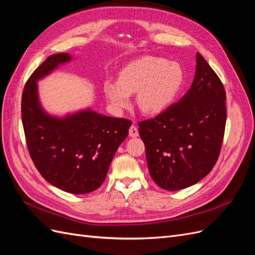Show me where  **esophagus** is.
<instances>
[{
    "label": "esophagus",
    "mask_w": 255,
    "mask_h": 255,
    "mask_svg": "<svg viewBox=\"0 0 255 255\" xmlns=\"http://www.w3.org/2000/svg\"><path fill=\"white\" fill-rule=\"evenodd\" d=\"M128 134H129V136L130 137H137L138 135H139V133H138V128L135 127V126H132L129 128V129H128Z\"/></svg>",
    "instance_id": "1"
}]
</instances>
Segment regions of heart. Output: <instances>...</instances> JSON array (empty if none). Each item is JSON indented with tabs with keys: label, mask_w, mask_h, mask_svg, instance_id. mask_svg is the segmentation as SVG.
Instances as JSON below:
<instances>
[{
	"label": "heart",
	"mask_w": 255,
	"mask_h": 255,
	"mask_svg": "<svg viewBox=\"0 0 255 255\" xmlns=\"http://www.w3.org/2000/svg\"><path fill=\"white\" fill-rule=\"evenodd\" d=\"M184 82L182 67L167 59L144 56L128 64L119 73L118 82L107 81L104 95L115 110L130 105V96L137 92V105L145 114L166 110L179 94Z\"/></svg>",
	"instance_id": "obj_1"
}]
</instances>
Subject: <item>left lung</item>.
<instances>
[{
  "instance_id": "8db88e82",
  "label": "left lung",
  "mask_w": 255,
  "mask_h": 255,
  "mask_svg": "<svg viewBox=\"0 0 255 255\" xmlns=\"http://www.w3.org/2000/svg\"><path fill=\"white\" fill-rule=\"evenodd\" d=\"M190 89L155 118L138 123L150 175L159 187L180 190L211 172L221 150L227 121L226 91L197 53Z\"/></svg>"
}]
</instances>
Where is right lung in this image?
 Returning <instances> with one entry per match:
<instances>
[{
    "label": "right lung",
    "mask_w": 255,
    "mask_h": 255,
    "mask_svg": "<svg viewBox=\"0 0 255 255\" xmlns=\"http://www.w3.org/2000/svg\"><path fill=\"white\" fill-rule=\"evenodd\" d=\"M72 57L54 54L27 80L22 94V123L29 155L37 170L54 186L75 195L88 194L104 182L116 151L132 122L91 109L55 117L45 112L37 82Z\"/></svg>",
    "instance_id": "1"
}]
</instances>
